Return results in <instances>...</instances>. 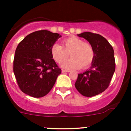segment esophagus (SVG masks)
Here are the masks:
<instances>
[{"instance_id": "34e87169", "label": "esophagus", "mask_w": 131, "mask_h": 131, "mask_svg": "<svg viewBox=\"0 0 131 131\" xmlns=\"http://www.w3.org/2000/svg\"><path fill=\"white\" fill-rule=\"evenodd\" d=\"M62 73H66V72H69V71H68V70H65V69H62Z\"/></svg>"}]
</instances>
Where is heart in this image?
I'll list each match as a JSON object with an SVG mask.
<instances>
[{"mask_svg":"<svg viewBox=\"0 0 131 131\" xmlns=\"http://www.w3.org/2000/svg\"><path fill=\"white\" fill-rule=\"evenodd\" d=\"M62 45L55 43L50 49L52 56L57 63L63 62L69 53L71 58L62 63L64 68L86 69L91 66L95 57L94 49L91 44L77 37H71L64 39Z\"/></svg>","mask_w":131,"mask_h":131,"instance_id":"1","label":"heart"}]
</instances>
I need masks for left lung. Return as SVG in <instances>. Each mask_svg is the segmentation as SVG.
<instances>
[{
  "mask_svg": "<svg viewBox=\"0 0 131 131\" xmlns=\"http://www.w3.org/2000/svg\"><path fill=\"white\" fill-rule=\"evenodd\" d=\"M77 35L87 40L93 47L95 57L90 69L78 74L75 86L83 96L92 97L109 86L115 69L114 51L112 45L100 35L84 32Z\"/></svg>",
  "mask_w": 131,
  "mask_h": 131,
  "instance_id": "left-lung-1",
  "label": "left lung"
}]
</instances>
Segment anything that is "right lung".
Here are the masks:
<instances>
[{
    "mask_svg": "<svg viewBox=\"0 0 131 131\" xmlns=\"http://www.w3.org/2000/svg\"><path fill=\"white\" fill-rule=\"evenodd\" d=\"M60 37L58 33L40 30L27 35L18 44L13 69L23 92L41 98L52 89L62 70L52 58L50 49Z\"/></svg>",
    "mask_w": 131,
    "mask_h": 131,
    "instance_id": "add662e5",
    "label": "right lung"
}]
</instances>
